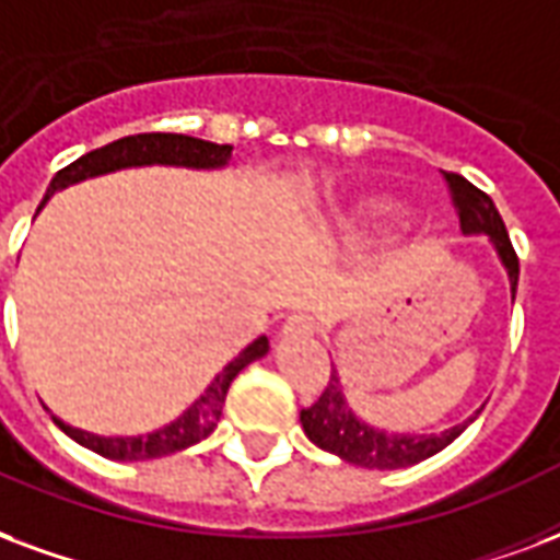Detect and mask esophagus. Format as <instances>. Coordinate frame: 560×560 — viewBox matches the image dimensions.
Segmentation results:
<instances>
[{
	"label": "esophagus",
	"mask_w": 560,
	"mask_h": 560,
	"mask_svg": "<svg viewBox=\"0 0 560 560\" xmlns=\"http://www.w3.org/2000/svg\"><path fill=\"white\" fill-rule=\"evenodd\" d=\"M314 335V320L305 314H291L281 326V338H308Z\"/></svg>",
	"instance_id": "34e87169"
}]
</instances>
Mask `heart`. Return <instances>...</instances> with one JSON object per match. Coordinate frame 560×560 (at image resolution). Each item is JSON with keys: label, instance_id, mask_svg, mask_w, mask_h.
Instances as JSON below:
<instances>
[{"label": "heart", "instance_id": "b5f03b06", "mask_svg": "<svg viewBox=\"0 0 560 560\" xmlns=\"http://www.w3.org/2000/svg\"><path fill=\"white\" fill-rule=\"evenodd\" d=\"M404 217V205L392 196H362L355 198L350 210L343 213L347 228H380L392 225Z\"/></svg>", "mask_w": 560, "mask_h": 560}]
</instances>
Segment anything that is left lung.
<instances>
[{"label": "left lung", "instance_id": "8db88e82", "mask_svg": "<svg viewBox=\"0 0 560 560\" xmlns=\"http://www.w3.org/2000/svg\"><path fill=\"white\" fill-rule=\"evenodd\" d=\"M448 184L451 192H454V205L459 210L463 234L466 237L483 234V237L490 240L501 267L508 272V281H511V300H516L520 260H516V252H513L511 237H508V228L501 222L492 198L459 175H448ZM478 416L480 409L475 416L466 418V421L454 424V428L442 430V433H388V430L374 428L364 418L355 416L353 407L343 397L341 376H338V371H332L329 385L323 388L317 404L302 409L300 421L305 436L312 439L317 448L329 451V454L347 459L353 466H362V469H407V466H416L421 459L448 448L451 442L469 428Z\"/></svg>", "mask_w": 560, "mask_h": 560}]
</instances>
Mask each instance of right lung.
I'll return each mask as SVG.
<instances>
[{"mask_svg": "<svg viewBox=\"0 0 560 560\" xmlns=\"http://www.w3.org/2000/svg\"><path fill=\"white\" fill-rule=\"evenodd\" d=\"M231 144L205 142V139H192V136H177V132H139V136H124L118 142H109L97 148V151L85 153L77 163H70L68 168H61L59 175L52 177L47 186V196L40 201V207L47 205L49 198L68 189L73 184L91 180V177L112 175V172H124V168H144V165H175V168H196V172H217L231 163ZM37 207V210H40ZM269 353L267 335H260L248 343L246 350H240L231 362L219 371L205 392L189 404V407L168 421L163 428L142 433V436H97L89 430L70 428L61 418L52 416V421L68 433L73 442H80L82 448L94 451L106 459H121V463H132V459H153L168 457L175 451H184L189 445H196L201 439H207L217 430L219 418H222V407H225L228 385L234 383V376L246 368V364L258 362Z\"/></svg>", "mask_w": 560, "mask_h": 560, "instance_id": "right-lung-1", "label": "right lung"}]
</instances>
